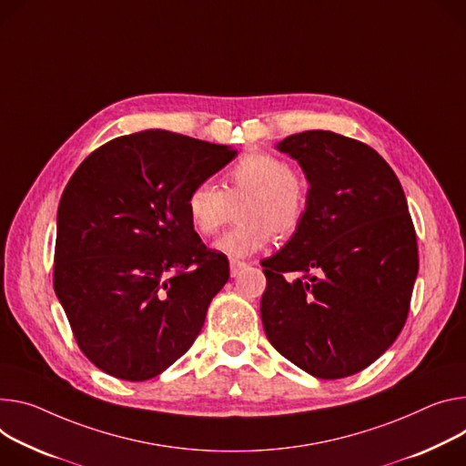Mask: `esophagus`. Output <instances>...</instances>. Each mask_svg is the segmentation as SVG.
<instances>
[{
    "label": "esophagus",
    "instance_id": "1",
    "mask_svg": "<svg viewBox=\"0 0 466 466\" xmlns=\"http://www.w3.org/2000/svg\"><path fill=\"white\" fill-rule=\"evenodd\" d=\"M245 268H247L245 262H241V260H230V275H232V277H238Z\"/></svg>",
    "mask_w": 466,
    "mask_h": 466
}]
</instances>
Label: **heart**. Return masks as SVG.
<instances>
[{"label":"heart","mask_w":466,"mask_h":466,"mask_svg":"<svg viewBox=\"0 0 466 466\" xmlns=\"http://www.w3.org/2000/svg\"><path fill=\"white\" fill-rule=\"evenodd\" d=\"M239 204L238 223L216 250L230 258H247L262 250L277 234L286 238L299 228L309 206L303 175L269 152H247L223 175V191L209 182L193 186L186 197V214L200 236L218 234Z\"/></svg>","instance_id":"1"}]
</instances>
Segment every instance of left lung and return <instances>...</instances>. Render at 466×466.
Masks as SVG:
<instances>
[{
  "label": "left lung",
  "mask_w": 466,
  "mask_h": 466,
  "mask_svg": "<svg viewBox=\"0 0 466 466\" xmlns=\"http://www.w3.org/2000/svg\"><path fill=\"white\" fill-rule=\"evenodd\" d=\"M279 152L309 180L289 241L262 262V323L271 346L318 379L353 375L401 332L418 275L416 232L401 184L371 147L310 130Z\"/></svg>",
  "instance_id": "1"
}]
</instances>
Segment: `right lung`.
Returning a JSON list of instances; mask_svg holds the SVG:
<instances>
[{"instance_id": "obj_1", "label": "right lung", "mask_w": 466, "mask_h": 466, "mask_svg": "<svg viewBox=\"0 0 466 466\" xmlns=\"http://www.w3.org/2000/svg\"><path fill=\"white\" fill-rule=\"evenodd\" d=\"M236 156L145 130L76 168L57 209L54 288L79 350L102 371L147 380L195 342L230 271L191 227L186 197Z\"/></svg>"}]
</instances>
